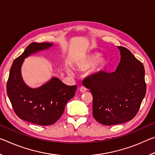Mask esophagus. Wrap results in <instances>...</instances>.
Here are the masks:
<instances>
[{
    "label": "esophagus",
    "instance_id": "obj_1",
    "mask_svg": "<svg viewBox=\"0 0 155 155\" xmlns=\"http://www.w3.org/2000/svg\"><path fill=\"white\" fill-rule=\"evenodd\" d=\"M79 90H80L81 92L83 93V92H85V91H87V88H85V87H84V86H81V87L79 89Z\"/></svg>",
    "mask_w": 155,
    "mask_h": 155
}]
</instances>
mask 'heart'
Returning <instances> with one entry per match:
<instances>
[{"mask_svg": "<svg viewBox=\"0 0 155 155\" xmlns=\"http://www.w3.org/2000/svg\"><path fill=\"white\" fill-rule=\"evenodd\" d=\"M101 54L98 52H94L91 53L78 57L76 65L80 70H85L92 66L94 63V69L91 74H98L104 69L107 64V60L104 57H101Z\"/></svg>", "mask_w": 155, "mask_h": 155, "instance_id": "b5f03b06", "label": "heart"}]
</instances>
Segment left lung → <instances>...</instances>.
<instances>
[{"instance_id":"obj_1","label":"left lung","mask_w":155,"mask_h":155,"mask_svg":"<svg viewBox=\"0 0 155 155\" xmlns=\"http://www.w3.org/2000/svg\"><path fill=\"white\" fill-rule=\"evenodd\" d=\"M120 61L111 73L103 71L85 79L93 96V116L102 124L111 126L132 120L146 95L142 63L129 50L117 46Z\"/></svg>"}]
</instances>
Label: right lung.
Segmentation results:
<instances>
[{"mask_svg": "<svg viewBox=\"0 0 155 155\" xmlns=\"http://www.w3.org/2000/svg\"><path fill=\"white\" fill-rule=\"evenodd\" d=\"M52 43L33 42L14 60L7 83V92L13 109L20 119L33 124L48 126L55 123L64 111L65 106L74 96L77 86H69L57 77L38 88H31L22 79L21 68L25 59L47 50Z\"/></svg>", "mask_w": 155, "mask_h": 155, "instance_id": "obj_1", "label": "right lung"}]
</instances>
